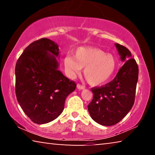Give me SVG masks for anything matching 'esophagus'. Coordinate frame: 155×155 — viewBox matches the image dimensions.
<instances>
[{"label": "esophagus", "instance_id": "esophagus-1", "mask_svg": "<svg viewBox=\"0 0 155 155\" xmlns=\"http://www.w3.org/2000/svg\"><path fill=\"white\" fill-rule=\"evenodd\" d=\"M77 88H78V90H83V89L85 88V87H84L83 85H81V84H77Z\"/></svg>", "mask_w": 155, "mask_h": 155}]
</instances>
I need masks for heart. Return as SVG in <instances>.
<instances>
[{"label": "heart", "instance_id": "1", "mask_svg": "<svg viewBox=\"0 0 155 155\" xmlns=\"http://www.w3.org/2000/svg\"><path fill=\"white\" fill-rule=\"evenodd\" d=\"M65 70L74 77L84 69V77L90 84L98 85L107 82L114 73L116 67L114 55L106 54L97 48L81 47L74 56L68 55L64 59Z\"/></svg>", "mask_w": 155, "mask_h": 155}]
</instances>
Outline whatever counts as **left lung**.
Segmentation results:
<instances>
[{"mask_svg": "<svg viewBox=\"0 0 155 155\" xmlns=\"http://www.w3.org/2000/svg\"><path fill=\"white\" fill-rule=\"evenodd\" d=\"M115 47L124 64L111 81L92 87L93 99L87 105L92 118L104 126L119 122L131 109L135 101L138 64L127 48L119 44H115Z\"/></svg>", "mask_w": 155, "mask_h": 155, "instance_id": "obj_1", "label": "left lung"}]
</instances>
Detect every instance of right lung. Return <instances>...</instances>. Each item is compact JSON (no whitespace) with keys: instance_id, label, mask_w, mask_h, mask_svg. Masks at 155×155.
I'll use <instances>...</instances> for the list:
<instances>
[{"instance_id":"1","label":"right lung","mask_w":155,"mask_h":155,"mask_svg":"<svg viewBox=\"0 0 155 155\" xmlns=\"http://www.w3.org/2000/svg\"><path fill=\"white\" fill-rule=\"evenodd\" d=\"M50 52L52 55L49 54ZM59 48L41 38L25 48L15 67V92L18 104L35 123L45 124L63 112L64 101L77 84L58 70Z\"/></svg>"}]
</instances>
